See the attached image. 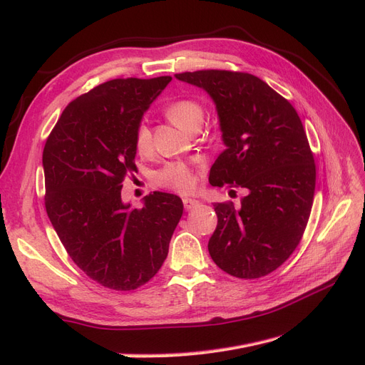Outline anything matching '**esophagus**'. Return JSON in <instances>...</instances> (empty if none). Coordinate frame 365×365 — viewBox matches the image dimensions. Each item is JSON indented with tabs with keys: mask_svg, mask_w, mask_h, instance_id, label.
Listing matches in <instances>:
<instances>
[{
	"mask_svg": "<svg viewBox=\"0 0 365 365\" xmlns=\"http://www.w3.org/2000/svg\"><path fill=\"white\" fill-rule=\"evenodd\" d=\"M182 204H184V208H185V210H192V208H195L197 204H200V201L190 200V197H184Z\"/></svg>",
	"mask_w": 365,
	"mask_h": 365,
	"instance_id": "1",
	"label": "esophagus"
}]
</instances>
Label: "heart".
Here are the masks:
<instances>
[{
    "instance_id": "b5f03b06",
    "label": "heart",
    "mask_w": 365,
    "mask_h": 365,
    "mask_svg": "<svg viewBox=\"0 0 365 365\" xmlns=\"http://www.w3.org/2000/svg\"><path fill=\"white\" fill-rule=\"evenodd\" d=\"M164 114L175 126L190 134V132L200 129L202 125L205 109L202 103L195 101V98H178V101H173L165 106ZM152 148L150 130L145 125H140L134 134L135 152L140 157H148L150 155ZM155 182L160 187H164V189H172L180 193H190L196 185L190 168L182 163H172L165 165L155 175Z\"/></svg>"
}]
</instances>
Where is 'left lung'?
<instances>
[{"label": "left lung", "instance_id": "obj_1", "mask_svg": "<svg viewBox=\"0 0 365 365\" xmlns=\"http://www.w3.org/2000/svg\"><path fill=\"white\" fill-rule=\"evenodd\" d=\"M175 76L204 88L216 103L225 149L212 165L210 184L248 192L240 208L231 201L213 205L217 227L210 256L237 279L268 275L289 259L311 216L317 172L302 120L283 96L250 73Z\"/></svg>", "mask_w": 365, "mask_h": 365}]
</instances>
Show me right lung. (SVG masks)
I'll return each mask as SVG.
<instances>
[{"instance_id": "add662e5", "label": "right lung", "mask_w": 365, "mask_h": 365, "mask_svg": "<svg viewBox=\"0 0 365 365\" xmlns=\"http://www.w3.org/2000/svg\"><path fill=\"white\" fill-rule=\"evenodd\" d=\"M170 76L113 79L63 109L42 152L47 215L71 260L114 291H134L158 272L182 216L176 195L153 192L145 207L121 202L137 172L134 134Z\"/></svg>"}]
</instances>
